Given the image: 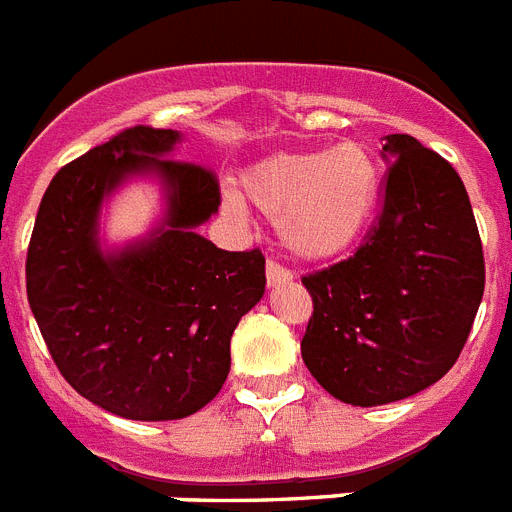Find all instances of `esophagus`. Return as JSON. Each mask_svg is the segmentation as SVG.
Here are the masks:
<instances>
[{"label":"esophagus","instance_id":"obj_1","mask_svg":"<svg viewBox=\"0 0 512 512\" xmlns=\"http://www.w3.org/2000/svg\"><path fill=\"white\" fill-rule=\"evenodd\" d=\"M265 278H268L270 289H276V286H283V283H291L294 276H291L289 268H283V265L268 260V265H265Z\"/></svg>","mask_w":512,"mask_h":512}]
</instances>
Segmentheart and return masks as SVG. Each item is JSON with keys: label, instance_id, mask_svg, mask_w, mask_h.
<instances>
[{"label": "heart", "instance_id": "1", "mask_svg": "<svg viewBox=\"0 0 512 512\" xmlns=\"http://www.w3.org/2000/svg\"><path fill=\"white\" fill-rule=\"evenodd\" d=\"M249 203L278 216V236L302 260H330L367 231L380 192L375 158L359 143L276 153L239 179ZM231 208L239 197L229 195Z\"/></svg>", "mask_w": 512, "mask_h": 512}]
</instances>
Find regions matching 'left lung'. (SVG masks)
Returning <instances> with one entry per match:
<instances>
[{
  "mask_svg": "<svg viewBox=\"0 0 512 512\" xmlns=\"http://www.w3.org/2000/svg\"><path fill=\"white\" fill-rule=\"evenodd\" d=\"M385 195L349 260L302 278L312 317L302 359L351 406L403 401L448 375L484 294V252L466 187L411 135L382 145Z\"/></svg>",
  "mask_w": 512,
  "mask_h": 512,
  "instance_id": "8db88e82",
  "label": "left lung"
}]
</instances>
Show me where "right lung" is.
<instances>
[{
  "mask_svg": "<svg viewBox=\"0 0 512 512\" xmlns=\"http://www.w3.org/2000/svg\"><path fill=\"white\" fill-rule=\"evenodd\" d=\"M179 140L137 124L62 166L25 260L28 304L64 380L135 422L208 406L229 375L231 333L265 294L260 249L226 252L195 231L221 190L210 169L169 158ZM137 173L162 179L167 218L148 240L103 253L102 200Z\"/></svg>",
  "mask_w": 512,
  "mask_h": 512,
  "instance_id": "right-lung-1",
  "label": "right lung"
}]
</instances>
